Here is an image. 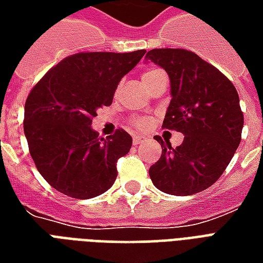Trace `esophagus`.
Wrapping results in <instances>:
<instances>
[{"label": "esophagus", "mask_w": 263, "mask_h": 263, "mask_svg": "<svg viewBox=\"0 0 263 263\" xmlns=\"http://www.w3.org/2000/svg\"><path fill=\"white\" fill-rule=\"evenodd\" d=\"M146 138L143 137V135H135V137L132 138V142H134V145H139L141 142H143Z\"/></svg>", "instance_id": "34e87169"}]
</instances>
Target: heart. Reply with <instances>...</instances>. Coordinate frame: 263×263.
Returning <instances> with one entry per match:
<instances>
[{
	"label": "heart",
	"mask_w": 263,
	"mask_h": 263,
	"mask_svg": "<svg viewBox=\"0 0 263 263\" xmlns=\"http://www.w3.org/2000/svg\"><path fill=\"white\" fill-rule=\"evenodd\" d=\"M162 74H165V73H163V71L159 69L146 70V71H145V73L142 74L143 86L149 84L151 81H154L156 77H159V76H162ZM132 122H134V125L138 126V128H145V126H148L149 118L148 117H143V115H141V117H135V118L132 120Z\"/></svg>",
	"instance_id": "obj_1"
}]
</instances>
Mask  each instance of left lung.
Returning a JSON list of instances; mask_svg holds the SVG:
<instances>
[{"mask_svg":"<svg viewBox=\"0 0 263 263\" xmlns=\"http://www.w3.org/2000/svg\"><path fill=\"white\" fill-rule=\"evenodd\" d=\"M145 60L166 70L172 101L163 128L184 135L172 148L160 137V159L149 176L156 187L173 196H190L213 186L241 142L243 114L235 87L220 70L186 49H152Z\"/></svg>","mask_w":263,"mask_h":263,"instance_id":"obj_1","label":"left lung"}]
</instances>
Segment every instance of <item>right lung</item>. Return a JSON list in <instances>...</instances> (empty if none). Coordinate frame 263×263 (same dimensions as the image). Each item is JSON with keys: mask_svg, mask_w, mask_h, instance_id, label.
<instances>
[{"mask_svg": "<svg viewBox=\"0 0 263 263\" xmlns=\"http://www.w3.org/2000/svg\"><path fill=\"white\" fill-rule=\"evenodd\" d=\"M129 53L81 52L53 66L25 103L29 154L43 179L60 193L86 200L107 192L117 179V160L132 138L117 129L107 139L91 129L97 108L108 107L121 79L142 59Z\"/></svg>", "mask_w": 263, "mask_h": 263, "instance_id": "obj_1", "label": "right lung"}]
</instances>
